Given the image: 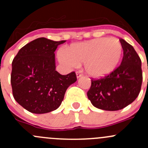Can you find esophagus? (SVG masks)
Masks as SVG:
<instances>
[{
    "label": "esophagus",
    "instance_id": "34e87169",
    "mask_svg": "<svg viewBox=\"0 0 148 148\" xmlns=\"http://www.w3.org/2000/svg\"><path fill=\"white\" fill-rule=\"evenodd\" d=\"M76 74H77V78L79 79V78H81V77H82V74H81V73L79 72V71H77V73H76Z\"/></svg>",
    "mask_w": 148,
    "mask_h": 148
}]
</instances>
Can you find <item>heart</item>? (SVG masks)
<instances>
[{
	"label": "heart",
	"mask_w": 148,
	"mask_h": 148,
	"mask_svg": "<svg viewBox=\"0 0 148 148\" xmlns=\"http://www.w3.org/2000/svg\"><path fill=\"white\" fill-rule=\"evenodd\" d=\"M123 53V47L116 38H99L86 42L72 44L59 59L67 66L84 63V69L89 76L101 78L111 74L118 66Z\"/></svg>",
	"instance_id": "1"
}]
</instances>
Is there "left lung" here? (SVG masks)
<instances>
[{
	"label": "left lung",
	"mask_w": 148,
	"mask_h": 148,
	"mask_svg": "<svg viewBox=\"0 0 148 148\" xmlns=\"http://www.w3.org/2000/svg\"><path fill=\"white\" fill-rule=\"evenodd\" d=\"M123 47L121 64L104 78L92 80L87 92L92 105L100 110L117 111L125 108L138 97L141 89V60L133 46L120 39Z\"/></svg>",
	"instance_id": "obj_1"
}]
</instances>
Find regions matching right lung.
I'll list each match as a JSON object with an SVG mask.
<instances>
[{
	"label": "right lung",
	"mask_w": 148,
	"mask_h": 148,
	"mask_svg": "<svg viewBox=\"0 0 148 148\" xmlns=\"http://www.w3.org/2000/svg\"><path fill=\"white\" fill-rule=\"evenodd\" d=\"M65 41L36 38L22 47L13 59V97L30 112L44 114L56 110L67 88L77 81L74 71L62 75L56 71L54 52Z\"/></svg>",
	"instance_id": "obj_1"
}]
</instances>
